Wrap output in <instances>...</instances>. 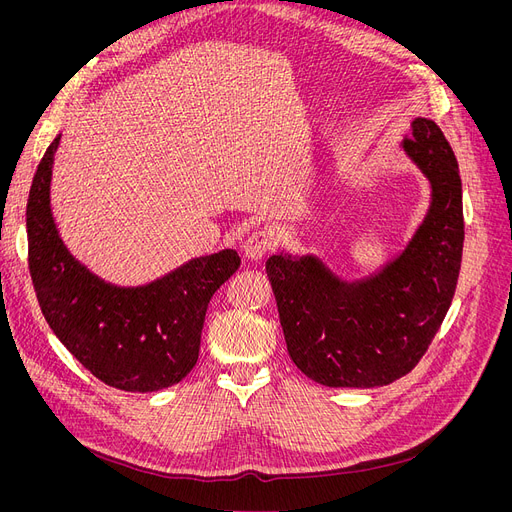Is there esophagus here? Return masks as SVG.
Returning <instances> with one entry per match:
<instances>
[{"label":"esophagus","instance_id":"obj_1","mask_svg":"<svg viewBox=\"0 0 512 512\" xmlns=\"http://www.w3.org/2000/svg\"><path fill=\"white\" fill-rule=\"evenodd\" d=\"M274 242H276V238H274L272 230L259 228L249 234L245 245H242V253H245V257L251 261H259L267 251L274 247Z\"/></svg>","mask_w":512,"mask_h":512}]
</instances>
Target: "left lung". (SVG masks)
I'll return each mask as SVG.
<instances>
[{
    "label": "left lung",
    "mask_w": 512,
    "mask_h": 512,
    "mask_svg": "<svg viewBox=\"0 0 512 512\" xmlns=\"http://www.w3.org/2000/svg\"><path fill=\"white\" fill-rule=\"evenodd\" d=\"M402 149L432 184L423 224L380 274L344 282L313 255L265 261L288 355L330 388H375L407 375L432 344L461 272L463 186L434 120L417 118Z\"/></svg>",
    "instance_id": "left-lung-1"
}]
</instances>
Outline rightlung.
<instances>
[{"mask_svg":"<svg viewBox=\"0 0 512 512\" xmlns=\"http://www.w3.org/2000/svg\"><path fill=\"white\" fill-rule=\"evenodd\" d=\"M47 147L26 203L29 270L49 328L103 384L157 392L197 365L207 305L240 267L232 249L191 259L145 286H114L76 261L49 205L53 153Z\"/></svg>","mask_w":512,"mask_h":512,"instance_id":"1","label":"right lung"}]
</instances>
